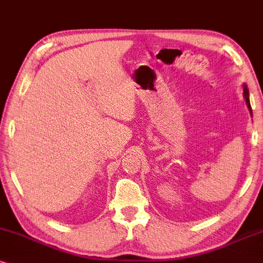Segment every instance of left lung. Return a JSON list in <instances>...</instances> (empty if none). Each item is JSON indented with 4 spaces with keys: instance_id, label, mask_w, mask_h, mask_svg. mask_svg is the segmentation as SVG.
<instances>
[{
    "instance_id": "left-lung-1",
    "label": "left lung",
    "mask_w": 263,
    "mask_h": 263,
    "mask_svg": "<svg viewBox=\"0 0 263 263\" xmlns=\"http://www.w3.org/2000/svg\"><path fill=\"white\" fill-rule=\"evenodd\" d=\"M243 96H244V100H246L248 109H249V111H250V115H251V117H253V110H251L250 100H249V89H248L247 84H243Z\"/></svg>"
}]
</instances>
